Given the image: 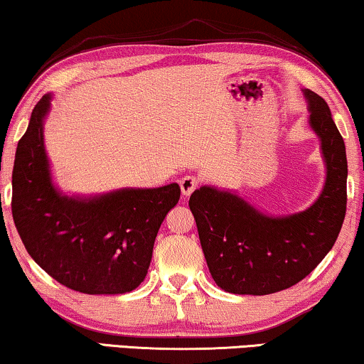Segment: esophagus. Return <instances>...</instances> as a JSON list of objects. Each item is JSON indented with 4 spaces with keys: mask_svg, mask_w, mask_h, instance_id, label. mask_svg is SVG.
<instances>
[{
    "mask_svg": "<svg viewBox=\"0 0 364 364\" xmlns=\"http://www.w3.org/2000/svg\"><path fill=\"white\" fill-rule=\"evenodd\" d=\"M198 178L196 176H184V178H181L180 180V188H181V193H183V196H189V194H191L194 189L198 188Z\"/></svg>",
    "mask_w": 364,
    "mask_h": 364,
    "instance_id": "esophagus-1",
    "label": "esophagus"
}]
</instances>
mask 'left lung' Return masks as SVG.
<instances>
[{"mask_svg":"<svg viewBox=\"0 0 364 364\" xmlns=\"http://www.w3.org/2000/svg\"><path fill=\"white\" fill-rule=\"evenodd\" d=\"M310 129L320 140L325 184L310 208L270 216L235 193L201 186L189 198L214 282L229 294L269 295L305 279L333 247L346 213L345 141L330 107L304 89Z\"/></svg>","mask_w":364,"mask_h":364,"instance_id":"1","label":"left lung"}]
</instances>
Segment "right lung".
Listing matches in <instances>:
<instances>
[{"label": "right lung", "instance_id": "add662e5", "mask_svg": "<svg viewBox=\"0 0 364 364\" xmlns=\"http://www.w3.org/2000/svg\"><path fill=\"white\" fill-rule=\"evenodd\" d=\"M53 95L31 114L13 168L11 211L28 254L50 277L89 295L135 290L146 277L158 229L180 201L178 183L69 196L53 181L44 120Z\"/></svg>", "mask_w": 364, "mask_h": 364}]
</instances>
